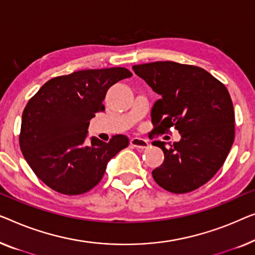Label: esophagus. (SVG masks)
Instances as JSON below:
<instances>
[{
    "label": "esophagus",
    "instance_id": "obj_1",
    "mask_svg": "<svg viewBox=\"0 0 255 255\" xmlns=\"http://www.w3.org/2000/svg\"><path fill=\"white\" fill-rule=\"evenodd\" d=\"M131 146L132 147H135V148H139V149H145L148 147V141L142 138H132L131 139Z\"/></svg>",
    "mask_w": 255,
    "mask_h": 255
}]
</instances>
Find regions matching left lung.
Instances as JSON below:
<instances>
[{
  "label": "left lung",
  "mask_w": 255,
  "mask_h": 255,
  "mask_svg": "<svg viewBox=\"0 0 255 255\" xmlns=\"http://www.w3.org/2000/svg\"><path fill=\"white\" fill-rule=\"evenodd\" d=\"M160 95L154 103L152 123L156 133L175 128L180 140L167 146L153 141L164 161L152 171L161 187L187 193L208 182L222 167L235 139V112L224 85L206 70L176 62L132 66Z\"/></svg>",
  "instance_id": "8db88e82"
}]
</instances>
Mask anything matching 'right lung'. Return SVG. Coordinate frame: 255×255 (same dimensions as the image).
Here are the masks:
<instances>
[{
    "label": "right lung",
    "instance_id": "obj_1",
    "mask_svg": "<svg viewBox=\"0 0 255 255\" xmlns=\"http://www.w3.org/2000/svg\"><path fill=\"white\" fill-rule=\"evenodd\" d=\"M125 68L83 70L48 80L25 107L19 145L36 176L54 191L76 195L90 191L105 175L107 164L128 145L125 135L109 142L87 128L95 114L105 110L107 92L130 78Z\"/></svg>",
    "mask_w": 255,
    "mask_h": 255
}]
</instances>
